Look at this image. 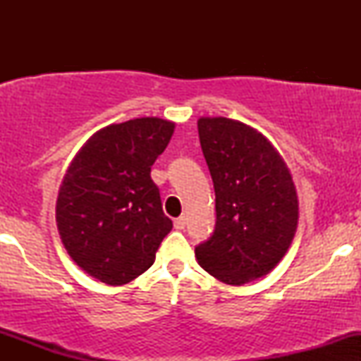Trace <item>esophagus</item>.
<instances>
[{"instance_id": "obj_1", "label": "esophagus", "mask_w": 361, "mask_h": 361, "mask_svg": "<svg viewBox=\"0 0 361 361\" xmlns=\"http://www.w3.org/2000/svg\"><path fill=\"white\" fill-rule=\"evenodd\" d=\"M175 229H178V231H181V229H185V226H186V219L183 217V215H181V217H178V219H175Z\"/></svg>"}]
</instances>
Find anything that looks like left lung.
Segmentation results:
<instances>
[{
    "instance_id": "8db88e82",
    "label": "left lung",
    "mask_w": 361,
    "mask_h": 361,
    "mask_svg": "<svg viewBox=\"0 0 361 361\" xmlns=\"http://www.w3.org/2000/svg\"><path fill=\"white\" fill-rule=\"evenodd\" d=\"M198 137L217 221L195 255L224 283H247L273 270L292 243L299 219L295 186L276 149L246 123L202 117Z\"/></svg>"
}]
</instances>
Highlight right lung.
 Wrapping results in <instances>:
<instances>
[{
    "instance_id": "right-lung-1",
    "label": "right lung",
    "mask_w": 361,
    "mask_h": 361,
    "mask_svg": "<svg viewBox=\"0 0 361 361\" xmlns=\"http://www.w3.org/2000/svg\"><path fill=\"white\" fill-rule=\"evenodd\" d=\"M173 130L175 123L156 117L114 123L81 147L66 173L56 207L62 244L103 283L142 275L173 229L151 180Z\"/></svg>"
}]
</instances>
